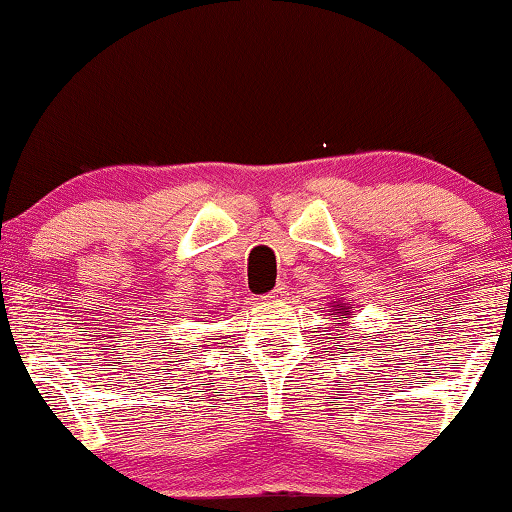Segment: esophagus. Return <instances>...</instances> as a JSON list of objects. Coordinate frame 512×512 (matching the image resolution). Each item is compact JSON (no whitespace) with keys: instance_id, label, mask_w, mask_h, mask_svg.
<instances>
[{"instance_id":"34e87169","label":"esophagus","mask_w":512,"mask_h":512,"mask_svg":"<svg viewBox=\"0 0 512 512\" xmlns=\"http://www.w3.org/2000/svg\"><path fill=\"white\" fill-rule=\"evenodd\" d=\"M285 299H287V292H285L283 285H278L276 290H271V292L264 297L266 304H280V301H285Z\"/></svg>"}]
</instances>
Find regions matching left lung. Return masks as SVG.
Masks as SVG:
<instances>
[{
    "mask_svg": "<svg viewBox=\"0 0 512 512\" xmlns=\"http://www.w3.org/2000/svg\"><path fill=\"white\" fill-rule=\"evenodd\" d=\"M329 315H331V325H338L341 329H345L348 327V322H345L343 318H352V315H355V306L343 304V301L338 299L329 306Z\"/></svg>",
    "mask_w": 512,
    "mask_h": 512,
    "instance_id": "obj_1",
    "label": "left lung"
}]
</instances>
